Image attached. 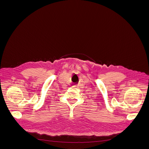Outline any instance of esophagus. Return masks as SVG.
Masks as SVG:
<instances>
[{
	"label": "esophagus",
	"mask_w": 149,
	"mask_h": 149,
	"mask_svg": "<svg viewBox=\"0 0 149 149\" xmlns=\"http://www.w3.org/2000/svg\"><path fill=\"white\" fill-rule=\"evenodd\" d=\"M72 88H78V85H76V86H73Z\"/></svg>",
	"instance_id": "1"
}]
</instances>
